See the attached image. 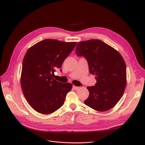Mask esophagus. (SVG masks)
Wrapping results in <instances>:
<instances>
[{
  "label": "esophagus",
  "mask_w": 145,
  "mask_h": 145,
  "mask_svg": "<svg viewBox=\"0 0 145 145\" xmlns=\"http://www.w3.org/2000/svg\"><path fill=\"white\" fill-rule=\"evenodd\" d=\"M73 88L74 90H79V87L76 86H73Z\"/></svg>",
  "instance_id": "1"
}]
</instances>
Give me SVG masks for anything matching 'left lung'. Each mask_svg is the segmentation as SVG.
Here are the masks:
<instances>
[{"label":"left lung","instance_id":"obj_1","mask_svg":"<svg viewBox=\"0 0 145 145\" xmlns=\"http://www.w3.org/2000/svg\"><path fill=\"white\" fill-rule=\"evenodd\" d=\"M76 53L86 59L89 72L96 76L95 86L87 87L89 96L85 104L99 112L113 108L123 96L126 86V66L123 57L98 39L79 42Z\"/></svg>","mask_w":145,"mask_h":145}]
</instances>
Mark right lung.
<instances>
[{"label":"right lung","instance_id":"add662e5","mask_svg":"<svg viewBox=\"0 0 145 145\" xmlns=\"http://www.w3.org/2000/svg\"><path fill=\"white\" fill-rule=\"evenodd\" d=\"M76 44L47 39L26 52L20 84L28 103L36 112L48 115L63 105L67 93L72 88V83L57 82L52 76L55 69L61 68Z\"/></svg>","mask_w":145,"mask_h":145}]
</instances>
